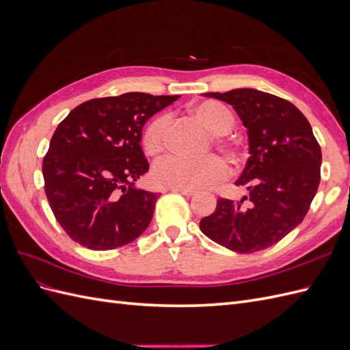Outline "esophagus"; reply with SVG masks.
Returning <instances> with one entry per match:
<instances>
[{
    "label": "esophagus",
    "mask_w": 350,
    "mask_h": 350,
    "mask_svg": "<svg viewBox=\"0 0 350 350\" xmlns=\"http://www.w3.org/2000/svg\"><path fill=\"white\" fill-rule=\"evenodd\" d=\"M169 191H172V193H179V194H183V196H185V197H193V196H196V191H194V189L172 188V189H169Z\"/></svg>",
    "instance_id": "obj_1"
}]
</instances>
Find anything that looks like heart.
I'll use <instances>...</instances> for the list:
<instances>
[{"instance_id": "heart-1", "label": "heart", "mask_w": 350, "mask_h": 350, "mask_svg": "<svg viewBox=\"0 0 350 350\" xmlns=\"http://www.w3.org/2000/svg\"><path fill=\"white\" fill-rule=\"evenodd\" d=\"M196 118L211 133L213 142L220 152H224L230 161H238L241 157L239 147L224 139V134L232 130L235 121L232 113L213 100H204L189 107ZM169 120L165 113L157 115L147 124L143 131V147L149 156L161 154L165 149L166 129ZM228 175V166L217 156H206L196 161L169 156L157 162L153 169L154 183L162 188H183V189H201L215 185Z\"/></svg>"}]
</instances>
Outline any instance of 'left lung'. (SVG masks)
Wrapping results in <instances>:
<instances>
[{
  "label": "left lung",
  "instance_id": "left-lung-1",
  "mask_svg": "<svg viewBox=\"0 0 350 350\" xmlns=\"http://www.w3.org/2000/svg\"><path fill=\"white\" fill-rule=\"evenodd\" d=\"M203 96L234 107L247 129L250 157L235 183L248 196L219 198L200 229L230 251L266 250L304 220L320 185L321 147L308 120L289 100L257 89Z\"/></svg>",
  "mask_w": 350,
  "mask_h": 350
}]
</instances>
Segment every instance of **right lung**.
<instances>
[{
	"label": "right lung",
	"instance_id": "add662e5",
	"mask_svg": "<svg viewBox=\"0 0 350 350\" xmlns=\"http://www.w3.org/2000/svg\"><path fill=\"white\" fill-rule=\"evenodd\" d=\"M178 98L131 92L92 99L59 122L42 174L49 206L72 241L113 250L150 225L159 194L135 187L149 171L142 130Z\"/></svg>",
	"mask_w": 350,
	"mask_h": 350
}]
</instances>
